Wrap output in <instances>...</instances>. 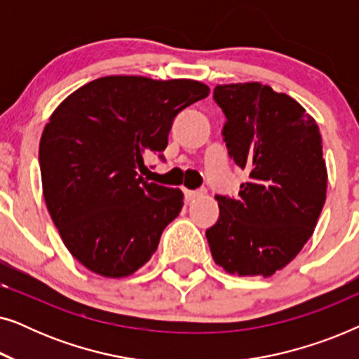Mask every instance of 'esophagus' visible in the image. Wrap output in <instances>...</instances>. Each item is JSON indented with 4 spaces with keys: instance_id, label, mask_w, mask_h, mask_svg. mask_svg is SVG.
<instances>
[{
    "instance_id": "34e87169",
    "label": "esophagus",
    "mask_w": 359,
    "mask_h": 359,
    "mask_svg": "<svg viewBox=\"0 0 359 359\" xmlns=\"http://www.w3.org/2000/svg\"><path fill=\"white\" fill-rule=\"evenodd\" d=\"M184 196H186V201L191 203V201L201 198V196H204V191H189V189H184Z\"/></svg>"
}]
</instances>
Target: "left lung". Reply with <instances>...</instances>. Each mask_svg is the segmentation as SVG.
Here are the masks:
<instances>
[{
    "mask_svg": "<svg viewBox=\"0 0 359 359\" xmlns=\"http://www.w3.org/2000/svg\"><path fill=\"white\" fill-rule=\"evenodd\" d=\"M224 140L248 171L238 198L215 196L219 220L208 237L215 264L237 276H273L312 237L327 196L316 119L291 96L258 81L217 85Z\"/></svg>",
    "mask_w": 359,
    "mask_h": 359,
    "instance_id": "obj_1",
    "label": "left lung"
}]
</instances>
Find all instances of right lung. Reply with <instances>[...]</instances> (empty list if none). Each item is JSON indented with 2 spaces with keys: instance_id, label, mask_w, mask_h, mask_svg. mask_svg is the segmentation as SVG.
<instances>
[{
  "instance_id": "add662e5",
  "label": "right lung",
  "mask_w": 359,
  "mask_h": 359,
  "mask_svg": "<svg viewBox=\"0 0 359 359\" xmlns=\"http://www.w3.org/2000/svg\"><path fill=\"white\" fill-rule=\"evenodd\" d=\"M209 91L186 78L111 75L78 88L48 117L39 145L43 199L68 252L90 271L127 278L155 253L183 193L139 170L145 154L166 149L176 114Z\"/></svg>"
}]
</instances>
